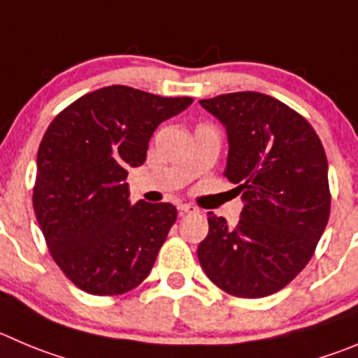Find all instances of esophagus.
I'll use <instances>...</instances> for the list:
<instances>
[{
  "label": "esophagus",
  "mask_w": 358,
  "mask_h": 358,
  "mask_svg": "<svg viewBox=\"0 0 358 358\" xmlns=\"http://www.w3.org/2000/svg\"><path fill=\"white\" fill-rule=\"evenodd\" d=\"M179 209V213L181 214H189V213H195V207H192L189 203H181V206L177 207Z\"/></svg>",
  "instance_id": "34e87169"
}]
</instances>
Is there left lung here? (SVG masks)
Returning <instances> with one entry per match:
<instances>
[{"label":"left lung","mask_w":358,"mask_h":358,"mask_svg":"<svg viewBox=\"0 0 358 358\" xmlns=\"http://www.w3.org/2000/svg\"><path fill=\"white\" fill-rule=\"evenodd\" d=\"M228 135L223 176L244 209L230 228L209 213L199 244L207 278L230 295L275 294L308 265L330 216L329 165L322 141L299 112L264 93L241 91L200 100Z\"/></svg>","instance_id":"1"}]
</instances>
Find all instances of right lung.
I'll list each match as a JSON object with an SVG mask.
<instances>
[{"label": "right lung", "mask_w": 358, "mask_h": 358, "mask_svg": "<svg viewBox=\"0 0 358 358\" xmlns=\"http://www.w3.org/2000/svg\"><path fill=\"white\" fill-rule=\"evenodd\" d=\"M192 101L107 86L75 100L47 128L33 209L50 257L80 290L121 295L151 272L177 209L144 200L131 206L126 177L145 162L159 122Z\"/></svg>", "instance_id": "1"}]
</instances>
